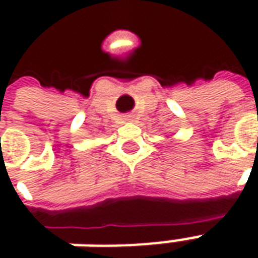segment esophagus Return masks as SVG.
Returning a JSON list of instances; mask_svg holds the SVG:
<instances>
[{"mask_svg": "<svg viewBox=\"0 0 258 258\" xmlns=\"http://www.w3.org/2000/svg\"><path fill=\"white\" fill-rule=\"evenodd\" d=\"M125 120H127V121H128V120H133V116L130 114V116H127V118H125Z\"/></svg>", "mask_w": 258, "mask_h": 258, "instance_id": "1", "label": "esophagus"}]
</instances>
